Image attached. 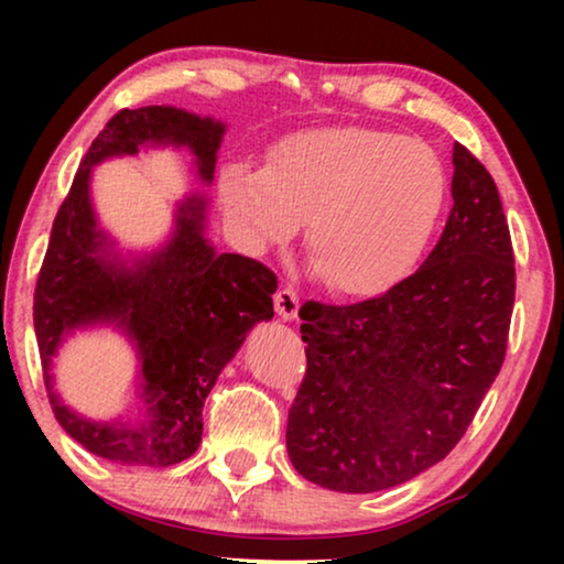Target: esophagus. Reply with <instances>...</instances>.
Listing matches in <instances>:
<instances>
[{"label":"esophagus","instance_id":"1","mask_svg":"<svg viewBox=\"0 0 564 564\" xmlns=\"http://www.w3.org/2000/svg\"><path fill=\"white\" fill-rule=\"evenodd\" d=\"M297 307H300V297H297V290L292 288V284H284V288L274 292V311L280 318L292 321L297 315Z\"/></svg>","mask_w":564,"mask_h":564}]
</instances>
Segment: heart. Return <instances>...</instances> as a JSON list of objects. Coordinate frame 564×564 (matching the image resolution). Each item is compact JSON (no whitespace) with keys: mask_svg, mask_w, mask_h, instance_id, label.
<instances>
[{"mask_svg":"<svg viewBox=\"0 0 564 564\" xmlns=\"http://www.w3.org/2000/svg\"><path fill=\"white\" fill-rule=\"evenodd\" d=\"M313 238L321 264L338 274L357 272L359 267L395 264L405 251L403 228L380 218L372 207L359 205L336 213L334 223H323Z\"/></svg>","mask_w":564,"mask_h":564,"instance_id":"obj_1","label":"heart"}]
</instances>
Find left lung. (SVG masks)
Listing matches in <instances>:
<instances>
[{
    "label": "left lung",
    "instance_id": "1",
    "mask_svg": "<svg viewBox=\"0 0 564 564\" xmlns=\"http://www.w3.org/2000/svg\"><path fill=\"white\" fill-rule=\"evenodd\" d=\"M226 126L176 107L149 105L112 115L76 169L53 220L35 282V338L53 415L74 442L105 459L180 465L203 442V403L246 330L274 315L276 276L259 261L218 253L205 238L207 197L192 192L176 205L174 234L153 253L126 259L99 228L89 182L95 166L135 156L149 145L195 153L199 182L210 184ZM122 329L139 354L141 427L91 422L59 400L52 357L82 327Z\"/></svg>",
    "mask_w": 564,
    "mask_h": 564
}]
</instances>
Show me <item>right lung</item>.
I'll return each mask as SVG.
<instances>
[{
	"label": "right lung",
	"instance_id": "1",
	"mask_svg": "<svg viewBox=\"0 0 564 564\" xmlns=\"http://www.w3.org/2000/svg\"><path fill=\"white\" fill-rule=\"evenodd\" d=\"M454 207L429 259L382 295L300 307L307 369L288 421L305 480L408 482L449 454L506 357L516 267L496 182L454 145Z\"/></svg>",
	"mask_w": 564,
	"mask_h": 564
}]
</instances>
